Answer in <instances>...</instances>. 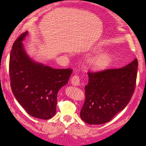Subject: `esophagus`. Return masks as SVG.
Masks as SVG:
<instances>
[{"mask_svg": "<svg viewBox=\"0 0 146 146\" xmlns=\"http://www.w3.org/2000/svg\"><path fill=\"white\" fill-rule=\"evenodd\" d=\"M80 77L78 75H74L71 79V82L74 86H78L80 85Z\"/></svg>", "mask_w": 146, "mask_h": 146, "instance_id": "1", "label": "esophagus"}]
</instances>
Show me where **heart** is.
<instances>
[{
    "label": "heart",
    "instance_id": "obj_1",
    "mask_svg": "<svg viewBox=\"0 0 146 146\" xmlns=\"http://www.w3.org/2000/svg\"><path fill=\"white\" fill-rule=\"evenodd\" d=\"M112 60V55L108 52H103L91 58L89 64L93 69L100 70L107 66Z\"/></svg>",
    "mask_w": 146,
    "mask_h": 146
}]
</instances>
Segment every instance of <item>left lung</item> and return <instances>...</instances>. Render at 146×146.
Wrapping results in <instances>:
<instances>
[{"label": "left lung", "mask_w": 146, "mask_h": 146, "mask_svg": "<svg viewBox=\"0 0 146 146\" xmlns=\"http://www.w3.org/2000/svg\"><path fill=\"white\" fill-rule=\"evenodd\" d=\"M137 67L135 58L123 68L88 71L81 119L88 124L100 125L124 109L135 90Z\"/></svg>", "instance_id": "left-lung-1"}]
</instances>
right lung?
Here are the masks:
<instances>
[{
  "label": "right lung",
  "instance_id": "add662e5",
  "mask_svg": "<svg viewBox=\"0 0 146 146\" xmlns=\"http://www.w3.org/2000/svg\"><path fill=\"white\" fill-rule=\"evenodd\" d=\"M27 33L21 34L12 46L9 60L11 87L27 113L48 120L55 115L58 92L67 84L73 70L54 69L32 60L22 42Z\"/></svg>",
  "mask_w": 146,
  "mask_h": 146
}]
</instances>
